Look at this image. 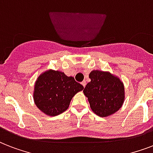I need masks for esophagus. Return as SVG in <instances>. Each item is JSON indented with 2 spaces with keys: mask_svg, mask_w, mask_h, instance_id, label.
I'll return each mask as SVG.
<instances>
[{
  "mask_svg": "<svg viewBox=\"0 0 153 153\" xmlns=\"http://www.w3.org/2000/svg\"><path fill=\"white\" fill-rule=\"evenodd\" d=\"M82 86H83L84 87H85V86H86V82L85 81V80L82 82Z\"/></svg>",
  "mask_w": 153,
  "mask_h": 153,
  "instance_id": "esophagus-1",
  "label": "esophagus"
}]
</instances>
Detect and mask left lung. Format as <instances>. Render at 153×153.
<instances>
[{"instance_id": "obj_1", "label": "left lung", "mask_w": 153, "mask_h": 153, "mask_svg": "<svg viewBox=\"0 0 153 153\" xmlns=\"http://www.w3.org/2000/svg\"><path fill=\"white\" fill-rule=\"evenodd\" d=\"M91 82L83 93L87 97L92 111L102 117L118 111L125 101V87L118 77L109 71L94 70L90 73Z\"/></svg>"}]
</instances>
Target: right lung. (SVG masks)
I'll return each instance as SVG.
<instances>
[{"label":"right lung","mask_w":153,"mask_h":153,"mask_svg":"<svg viewBox=\"0 0 153 153\" xmlns=\"http://www.w3.org/2000/svg\"><path fill=\"white\" fill-rule=\"evenodd\" d=\"M84 87L73 77L62 71L48 70L37 78L33 99L39 110L54 117L66 111L72 98Z\"/></svg>","instance_id":"right-lung-1"}]
</instances>
